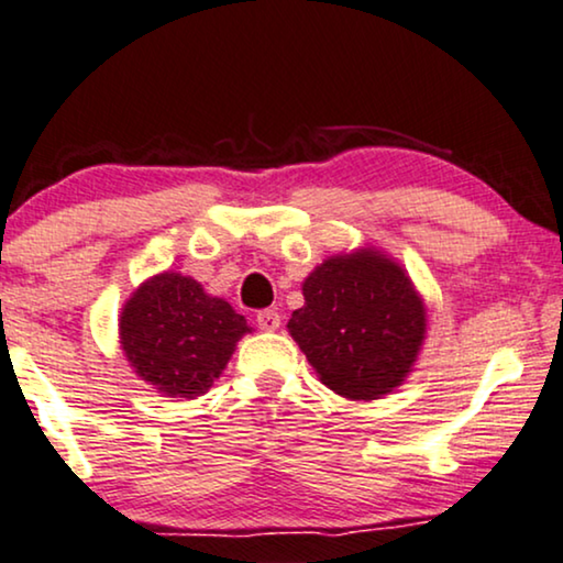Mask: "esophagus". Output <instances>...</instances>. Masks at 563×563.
Segmentation results:
<instances>
[{
	"label": "esophagus",
	"instance_id": "1",
	"mask_svg": "<svg viewBox=\"0 0 563 563\" xmlns=\"http://www.w3.org/2000/svg\"><path fill=\"white\" fill-rule=\"evenodd\" d=\"M255 323H258L261 331H276L282 325V316L276 310H258Z\"/></svg>",
	"mask_w": 563,
	"mask_h": 563
}]
</instances>
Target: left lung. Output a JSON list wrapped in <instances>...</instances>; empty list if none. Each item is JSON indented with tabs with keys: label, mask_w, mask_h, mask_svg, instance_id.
I'll use <instances>...</instances> for the list:
<instances>
[{
	"label": "left lung",
	"mask_w": 563,
	"mask_h": 563,
	"mask_svg": "<svg viewBox=\"0 0 563 563\" xmlns=\"http://www.w3.org/2000/svg\"><path fill=\"white\" fill-rule=\"evenodd\" d=\"M289 333L320 383L352 400L396 390L427 333V310L404 268L375 247L331 255L302 284Z\"/></svg>",
	"instance_id": "left-lung-1"
}]
</instances>
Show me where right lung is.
Listing matches in <instances>:
<instances>
[{"label": "right lung", "mask_w": 563, "mask_h": 563, "mask_svg": "<svg viewBox=\"0 0 563 563\" xmlns=\"http://www.w3.org/2000/svg\"><path fill=\"white\" fill-rule=\"evenodd\" d=\"M119 331L123 354L144 383L167 398L191 400L222 375L251 325L191 276L165 272L131 295Z\"/></svg>", "instance_id": "right-lung-1"}]
</instances>
